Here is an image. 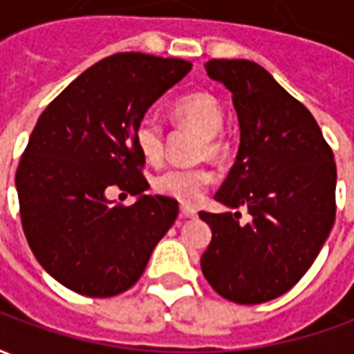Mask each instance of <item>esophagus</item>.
Instances as JSON below:
<instances>
[{"instance_id": "34e87169", "label": "esophagus", "mask_w": 354, "mask_h": 354, "mask_svg": "<svg viewBox=\"0 0 354 354\" xmlns=\"http://www.w3.org/2000/svg\"><path fill=\"white\" fill-rule=\"evenodd\" d=\"M180 214L184 216V218H195V216H197V210L193 207H189V205H182V207H180Z\"/></svg>"}]
</instances>
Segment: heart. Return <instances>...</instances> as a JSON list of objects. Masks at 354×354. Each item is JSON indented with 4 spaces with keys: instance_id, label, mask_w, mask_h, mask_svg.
Returning a JSON list of instances; mask_svg holds the SVG:
<instances>
[{
    "instance_id": "b5f03b06",
    "label": "heart",
    "mask_w": 354,
    "mask_h": 354,
    "mask_svg": "<svg viewBox=\"0 0 354 354\" xmlns=\"http://www.w3.org/2000/svg\"><path fill=\"white\" fill-rule=\"evenodd\" d=\"M172 117L176 119L178 124L201 134L197 159H210V161L220 162L230 155V138L222 132L223 108L214 94H187L172 106ZM134 140H136L138 151L147 162L157 165L162 161L165 131L157 121L142 119L134 132ZM212 180H214V174L207 167L167 169L153 178L151 187L162 197L193 205L205 195Z\"/></svg>"
}]
</instances>
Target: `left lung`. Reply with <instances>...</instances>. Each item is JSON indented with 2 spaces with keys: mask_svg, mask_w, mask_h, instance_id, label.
<instances>
[{
  "mask_svg": "<svg viewBox=\"0 0 354 354\" xmlns=\"http://www.w3.org/2000/svg\"><path fill=\"white\" fill-rule=\"evenodd\" d=\"M207 72L231 91L241 124L237 159L214 199L252 220L199 212L212 230L201 269L225 299L263 304L296 286L332 231L334 151L311 111L260 64L212 58Z\"/></svg>",
  "mask_w": 354,
  "mask_h": 354,
  "instance_id": "left-lung-1",
  "label": "left lung"
}]
</instances>
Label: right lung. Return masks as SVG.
Returning a JSON list of instances; mask_svg holds the SVG:
<instances>
[{
    "instance_id": "right-lung-1",
    "label": "right lung",
    "mask_w": 354,
    "mask_h": 354,
    "mask_svg": "<svg viewBox=\"0 0 354 354\" xmlns=\"http://www.w3.org/2000/svg\"><path fill=\"white\" fill-rule=\"evenodd\" d=\"M189 70L182 58L117 53L73 80L37 119L15 176L20 222L35 260L66 288L88 297L129 290L176 220V201L142 195L149 184L134 132ZM109 187L140 199L109 203Z\"/></svg>"
}]
</instances>
